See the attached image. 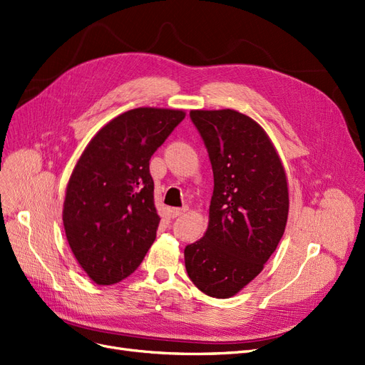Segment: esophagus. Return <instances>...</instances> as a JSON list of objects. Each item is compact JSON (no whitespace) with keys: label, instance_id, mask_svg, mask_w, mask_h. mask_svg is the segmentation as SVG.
Listing matches in <instances>:
<instances>
[{"label":"esophagus","instance_id":"34e87169","mask_svg":"<svg viewBox=\"0 0 365 365\" xmlns=\"http://www.w3.org/2000/svg\"><path fill=\"white\" fill-rule=\"evenodd\" d=\"M186 210H187V207H182V209L175 207V209H171V217H173V218H178V217H180V215H183Z\"/></svg>","mask_w":365,"mask_h":365}]
</instances>
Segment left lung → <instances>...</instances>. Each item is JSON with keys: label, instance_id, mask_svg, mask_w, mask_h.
I'll return each instance as SVG.
<instances>
[{"label": "left lung", "instance_id": "obj_1", "mask_svg": "<svg viewBox=\"0 0 365 365\" xmlns=\"http://www.w3.org/2000/svg\"><path fill=\"white\" fill-rule=\"evenodd\" d=\"M213 170L205 236L185 248V266L207 296L227 299L257 277L284 235L289 185L264 129L236 110H192Z\"/></svg>", "mask_w": 365, "mask_h": 365}]
</instances>
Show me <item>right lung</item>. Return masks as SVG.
<instances>
[{
    "label": "right lung",
    "mask_w": 365,
    "mask_h": 365,
    "mask_svg": "<svg viewBox=\"0 0 365 365\" xmlns=\"http://www.w3.org/2000/svg\"><path fill=\"white\" fill-rule=\"evenodd\" d=\"M185 115L183 110L135 108L108 121L76 160L63 225L78 264L96 284L129 277L155 242L160 218L148 160Z\"/></svg>",
    "instance_id": "right-lung-1"
}]
</instances>
